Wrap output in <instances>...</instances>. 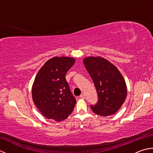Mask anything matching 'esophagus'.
Wrapping results in <instances>:
<instances>
[{"label":"esophagus","instance_id":"esophagus-1","mask_svg":"<svg viewBox=\"0 0 153 153\" xmlns=\"http://www.w3.org/2000/svg\"><path fill=\"white\" fill-rule=\"evenodd\" d=\"M80 97L82 99H85V95H84V94H82V95H80Z\"/></svg>","mask_w":153,"mask_h":153}]
</instances>
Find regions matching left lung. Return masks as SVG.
Wrapping results in <instances>:
<instances>
[{
	"label": "left lung",
	"mask_w": 153,
	"mask_h": 153,
	"mask_svg": "<svg viewBox=\"0 0 153 153\" xmlns=\"http://www.w3.org/2000/svg\"><path fill=\"white\" fill-rule=\"evenodd\" d=\"M83 64L96 88L98 100L91 108L95 114L107 116L115 114L127 95L125 80L115 66L101 57L84 58Z\"/></svg>",
	"instance_id": "8db88e82"
}]
</instances>
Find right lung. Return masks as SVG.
<instances>
[{
    "mask_svg": "<svg viewBox=\"0 0 153 153\" xmlns=\"http://www.w3.org/2000/svg\"><path fill=\"white\" fill-rule=\"evenodd\" d=\"M75 59L54 57L38 71L32 87L33 100L37 108L48 119L60 122L72 112L76 99L70 91L65 76Z\"/></svg>",
    "mask_w": 153,
    "mask_h": 153,
    "instance_id": "add662e5",
    "label": "right lung"
}]
</instances>
